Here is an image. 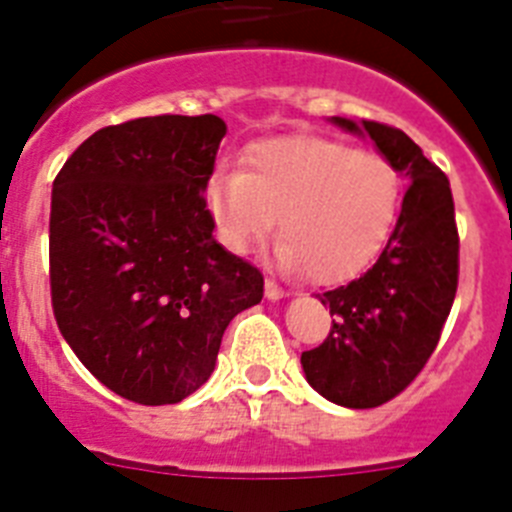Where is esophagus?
<instances>
[{"label":"esophagus","instance_id":"34e87169","mask_svg":"<svg viewBox=\"0 0 512 512\" xmlns=\"http://www.w3.org/2000/svg\"><path fill=\"white\" fill-rule=\"evenodd\" d=\"M264 292H266V300H271V302H277V300H284V297H289L287 289H282L277 282H271V279H266Z\"/></svg>","mask_w":512,"mask_h":512}]
</instances>
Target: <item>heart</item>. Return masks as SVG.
I'll use <instances>...</instances> for the list:
<instances>
[{
    "mask_svg": "<svg viewBox=\"0 0 512 512\" xmlns=\"http://www.w3.org/2000/svg\"><path fill=\"white\" fill-rule=\"evenodd\" d=\"M402 179L390 158L320 135L261 140L246 171L220 169L205 187L217 241L253 251L274 228L284 235L274 259L312 282L354 279L382 253L400 215Z\"/></svg>",
    "mask_w": 512,
    "mask_h": 512,
    "instance_id": "heart-1",
    "label": "heart"
}]
</instances>
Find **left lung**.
Returning a JSON list of instances; mask_svg holds the SVG:
<instances>
[{"mask_svg":"<svg viewBox=\"0 0 512 512\" xmlns=\"http://www.w3.org/2000/svg\"><path fill=\"white\" fill-rule=\"evenodd\" d=\"M369 138L408 179L390 241L364 277L318 295L333 328L302 354L315 392L343 408L366 410L400 395L431 359L459 282V233L449 179L402 130L382 122L330 117Z\"/></svg>","mask_w":512,"mask_h":512,"instance_id":"obj_1","label":"left lung"}]
</instances>
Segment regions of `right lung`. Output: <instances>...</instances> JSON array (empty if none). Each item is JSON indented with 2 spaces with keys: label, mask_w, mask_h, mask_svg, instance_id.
<instances>
[{
  "label": "right lung",
  "mask_w": 512,
  "mask_h": 512,
  "mask_svg": "<svg viewBox=\"0 0 512 512\" xmlns=\"http://www.w3.org/2000/svg\"><path fill=\"white\" fill-rule=\"evenodd\" d=\"M217 115H158L89 135L51 197V297L63 338L99 382L140 405H174L215 369L264 277L212 238L207 182Z\"/></svg>",
  "instance_id": "add662e5"
}]
</instances>
